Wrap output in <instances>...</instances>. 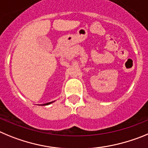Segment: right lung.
<instances>
[{
	"label": "right lung",
	"instance_id": "add662e5",
	"mask_svg": "<svg viewBox=\"0 0 148 148\" xmlns=\"http://www.w3.org/2000/svg\"><path fill=\"white\" fill-rule=\"evenodd\" d=\"M52 102H54V101L53 102H48V103H45V104H42V105H41V106H47V105H49V104L52 103Z\"/></svg>",
	"mask_w": 148,
	"mask_h": 148
}]
</instances>
